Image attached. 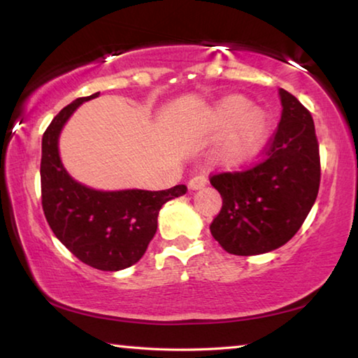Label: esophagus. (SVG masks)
I'll list each match as a JSON object with an SVG mask.
<instances>
[{
  "mask_svg": "<svg viewBox=\"0 0 358 358\" xmlns=\"http://www.w3.org/2000/svg\"><path fill=\"white\" fill-rule=\"evenodd\" d=\"M205 185H207V177L205 175H196V177H192L189 180V183H187V186H189V189H201V187H203Z\"/></svg>",
  "mask_w": 358,
  "mask_h": 358,
  "instance_id": "34e87169",
  "label": "esophagus"
}]
</instances>
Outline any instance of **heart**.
<instances>
[{
	"instance_id": "b5f03b06",
	"label": "heart",
	"mask_w": 358,
	"mask_h": 358,
	"mask_svg": "<svg viewBox=\"0 0 358 358\" xmlns=\"http://www.w3.org/2000/svg\"><path fill=\"white\" fill-rule=\"evenodd\" d=\"M250 101L240 94L227 96L216 108L221 126H232L222 148V159L229 166L252 159L268 134V117L260 108H250Z\"/></svg>"
}]
</instances>
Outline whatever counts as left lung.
Masks as SVG:
<instances>
[{
    "mask_svg": "<svg viewBox=\"0 0 358 358\" xmlns=\"http://www.w3.org/2000/svg\"><path fill=\"white\" fill-rule=\"evenodd\" d=\"M280 96L281 121L262 150L264 159L210 177L222 197V208L210 224L211 235L235 256H256L286 245L319 192L320 156L311 113L286 90Z\"/></svg>",
    "mask_w": 358,
    "mask_h": 358,
    "instance_id": "obj_1",
    "label": "left lung"
}]
</instances>
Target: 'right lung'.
<instances>
[{
  "label": "right lung",
  "mask_w": 358,
  "mask_h": 358,
  "mask_svg": "<svg viewBox=\"0 0 358 358\" xmlns=\"http://www.w3.org/2000/svg\"><path fill=\"white\" fill-rule=\"evenodd\" d=\"M78 98L59 112L42 136L41 196L48 226L57 238L93 268L117 271L141 260L157 229L162 205L186 194L185 185L164 191H94L72 180L59 161L58 136Z\"/></svg>",
  "instance_id": "right-lung-1"
}]
</instances>
